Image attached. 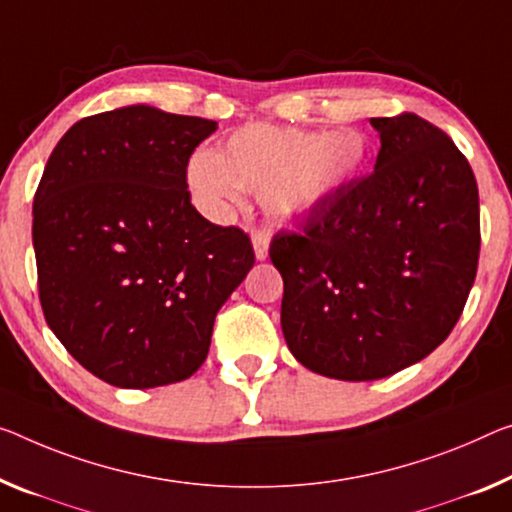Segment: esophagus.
Returning <instances> with one entry per match:
<instances>
[{
    "mask_svg": "<svg viewBox=\"0 0 512 512\" xmlns=\"http://www.w3.org/2000/svg\"><path fill=\"white\" fill-rule=\"evenodd\" d=\"M251 245H254V254L258 261H265L267 258V245H270V233L265 229H258L251 233Z\"/></svg>",
    "mask_w": 512,
    "mask_h": 512,
    "instance_id": "obj_1",
    "label": "esophagus"
}]
</instances>
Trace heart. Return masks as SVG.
<instances>
[{
	"label": "heart",
	"instance_id": "heart-1",
	"mask_svg": "<svg viewBox=\"0 0 512 512\" xmlns=\"http://www.w3.org/2000/svg\"><path fill=\"white\" fill-rule=\"evenodd\" d=\"M368 162L357 130H316L251 123L235 130L222 151L196 148L187 162L192 199L212 219H226L242 190L261 196L277 222H302L341 196Z\"/></svg>",
	"mask_w": 512,
	"mask_h": 512
}]
</instances>
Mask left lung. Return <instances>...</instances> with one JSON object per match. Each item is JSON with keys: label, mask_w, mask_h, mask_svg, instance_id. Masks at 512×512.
<instances>
[{"label": "left lung", "mask_w": 512, "mask_h": 512, "mask_svg": "<svg viewBox=\"0 0 512 512\" xmlns=\"http://www.w3.org/2000/svg\"><path fill=\"white\" fill-rule=\"evenodd\" d=\"M371 125L373 174L270 245L288 350L345 382L389 377L444 343L481 249L476 178L453 139L416 114Z\"/></svg>", "instance_id": "8db88e82"}]
</instances>
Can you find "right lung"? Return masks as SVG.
<instances>
[{"label":"right lung","instance_id":"obj_1","mask_svg":"<svg viewBox=\"0 0 512 512\" xmlns=\"http://www.w3.org/2000/svg\"><path fill=\"white\" fill-rule=\"evenodd\" d=\"M215 121L128 105L77 121L34 196L45 320L86 371L153 389L199 371L217 311L254 267L249 235L201 217L187 162Z\"/></svg>","mask_w":512,"mask_h":512}]
</instances>
